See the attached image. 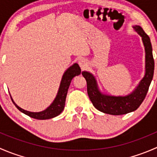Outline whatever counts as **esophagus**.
<instances>
[{
  "mask_svg": "<svg viewBox=\"0 0 157 157\" xmlns=\"http://www.w3.org/2000/svg\"><path fill=\"white\" fill-rule=\"evenodd\" d=\"M78 64L80 65V67H81V69L86 68V67L87 66V62H86V61L85 59H80L78 61Z\"/></svg>",
  "mask_w": 157,
  "mask_h": 157,
  "instance_id": "34e87169",
  "label": "esophagus"
}]
</instances>
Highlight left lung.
<instances>
[{
  "label": "left lung",
  "mask_w": 157,
  "mask_h": 157,
  "mask_svg": "<svg viewBox=\"0 0 157 157\" xmlns=\"http://www.w3.org/2000/svg\"><path fill=\"white\" fill-rule=\"evenodd\" d=\"M141 36L145 48V75L138 86L125 96H114L102 94L99 90L96 78L87 71H83L82 75L86 80L87 93L92 103L96 109L104 113L113 115H124L134 112L144 100L152 81L154 72V60L150 37L140 26H133Z\"/></svg>",
  "instance_id": "obj_1"
}]
</instances>
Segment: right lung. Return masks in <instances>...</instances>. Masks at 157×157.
<instances>
[{
    "instance_id": "obj_1",
    "label": "right lung",
    "mask_w": 157,
    "mask_h": 157,
    "mask_svg": "<svg viewBox=\"0 0 157 157\" xmlns=\"http://www.w3.org/2000/svg\"><path fill=\"white\" fill-rule=\"evenodd\" d=\"M81 73V70L80 67L77 64H74L72 66L69 67L67 71L64 72V75H63L62 79H61V84H60L59 90H58V94H57L56 97H55V100L53 101L52 104L47 108L45 110L39 112H31L29 111L24 110V109H21L19 107L15 102H13V99L12 102L15 105L19 110L23 113L26 114L28 116L31 117L33 118H36V119L39 120H45L49 119V118H55V117L58 116V115L62 112L64 110V105H65V100L66 96H67V90L71 84V82L72 79L76 76L80 75Z\"/></svg>"
}]
</instances>
